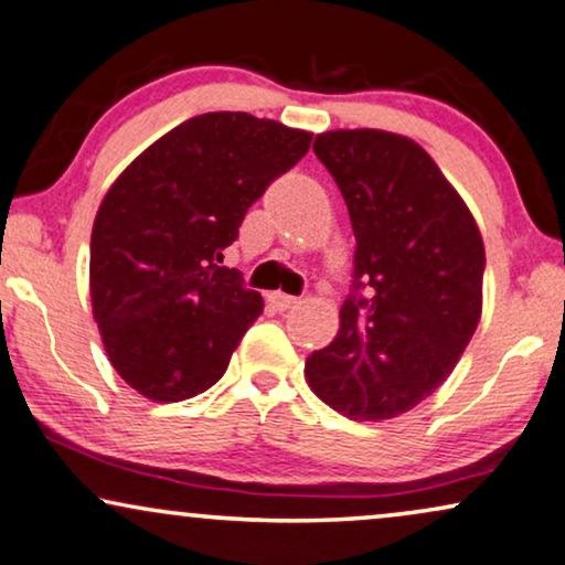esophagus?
<instances>
[{
  "instance_id": "esophagus-1",
  "label": "esophagus",
  "mask_w": 565,
  "mask_h": 565,
  "mask_svg": "<svg viewBox=\"0 0 565 565\" xmlns=\"http://www.w3.org/2000/svg\"><path fill=\"white\" fill-rule=\"evenodd\" d=\"M268 302H270V307H274V310L287 312V310H291V307L297 305V297L284 295V291H274V295H268Z\"/></svg>"
}]
</instances>
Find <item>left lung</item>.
Here are the masks:
<instances>
[{
    "instance_id": "8db88e82",
    "label": "left lung",
    "mask_w": 565,
    "mask_h": 565,
    "mask_svg": "<svg viewBox=\"0 0 565 565\" xmlns=\"http://www.w3.org/2000/svg\"><path fill=\"white\" fill-rule=\"evenodd\" d=\"M356 239L354 291L335 339L305 362L318 398L356 423L409 412L454 373L482 316L484 245L463 198L419 142L320 132Z\"/></svg>"
}]
</instances>
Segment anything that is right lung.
Segmentation results:
<instances>
[{
  "label": "right lung",
  "instance_id": "add662e5",
  "mask_svg": "<svg viewBox=\"0 0 565 565\" xmlns=\"http://www.w3.org/2000/svg\"><path fill=\"white\" fill-rule=\"evenodd\" d=\"M310 140L247 111H209L114 180L93 221L90 305L106 356L140 396L184 402L226 373L263 297L218 263L249 205Z\"/></svg>",
  "mask_w": 565,
  "mask_h": 565
}]
</instances>
